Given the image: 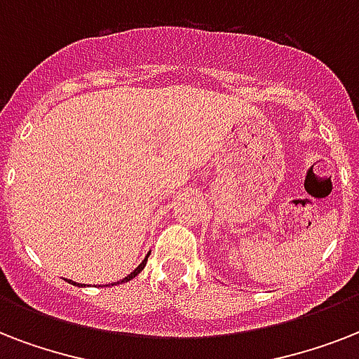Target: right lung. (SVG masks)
Here are the masks:
<instances>
[{
    "label": "right lung",
    "instance_id": "obj_1",
    "mask_svg": "<svg viewBox=\"0 0 359 359\" xmlns=\"http://www.w3.org/2000/svg\"><path fill=\"white\" fill-rule=\"evenodd\" d=\"M149 255H151V253H147V257H145V259H143V261H141V264H140V266L135 268L134 272H130L128 276H126V278H124V279H121V281H117V285H119V283H124V281H130V279H134L135 276H137V273H140L141 270H143V268H145V264H147V259H149ZM76 285H80V283H76ZM111 285H114V283H111ZM80 287H86V285H80Z\"/></svg>",
    "mask_w": 359,
    "mask_h": 359
}]
</instances>
